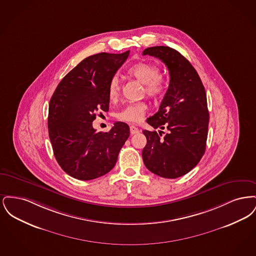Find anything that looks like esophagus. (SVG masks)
Returning <instances> with one entry per match:
<instances>
[{
    "mask_svg": "<svg viewBox=\"0 0 256 256\" xmlns=\"http://www.w3.org/2000/svg\"><path fill=\"white\" fill-rule=\"evenodd\" d=\"M130 134H136L140 132V130L138 128H136L135 126H130Z\"/></svg>",
    "mask_w": 256,
    "mask_h": 256,
    "instance_id": "esophagus-1",
    "label": "esophagus"
}]
</instances>
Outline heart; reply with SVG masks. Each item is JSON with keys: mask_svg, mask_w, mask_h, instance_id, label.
Instances as JSON below:
<instances>
[{"mask_svg": "<svg viewBox=\"0 0 256 256\" xmlns=\"http://www.w3.org/2000/svg\"><path fill=\"white\" fill-rule=\"evenodd\" d=\"M128 76L137 80L139 82L145 86V93L150 98H158L165 93V82L160 76L158 66L152 63L139 62L134 64L128 70ZM120 80L117 76H113L108 84V97L110 100H116L120 95ZM146 106L144 102L130 104L117 113V118L128 122H140L146 112Z\"/></svg>", "mask_w": 256, "mask_h": 256, "instance_id": "obj_1", "label": "heart"}]
</instances>
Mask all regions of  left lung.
Returning <instances> with one entry per match:
<instances>
[{"label":"left lung","instance_id":"left-lung-1","mask_svg":"<svg viewBox=\"0 0 256 256\" xmlns=\"http://www.w3.org/2000/svg\"><path fill=\"white\" fill-rule=\"evenodd\" d=\"M158 58L170 73L169 88L159 110L146 122L162 130H143L146 145L142 158L146 169L165 178H176L192 170L206 152L209 112L206 93L192 64L170 47L146 48L143 56Z\"/></svg>","mask_w":256,"mask_h":256}]
</instances>
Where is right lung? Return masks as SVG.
I'll use <instances>...</instances> for the list:
<instances>
[{
  "label": "right lung",
  "mask_w": 256,
  "mask_h": 256,
  "mask_svg": "<svg viewBox=\"0 0 256 256\" xmlns=\"http://www.w3.org/2000/svg\"><path fill=\"white\" fill-rule=\"evenodd\" d=\"M128 54L126 50L86 58L61 80L50 100L48 128L54 158L76 180H94L112 170L130 136L126 122H115L108 132H97L92 124L97 112L110 110V80Z\"/></svg>",
  "instance_id": "add662e5"
}]
</instances>
